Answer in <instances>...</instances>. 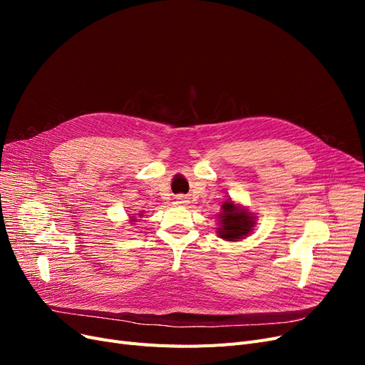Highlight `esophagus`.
I'll return each instance as SVG.
<instances>
[{"instance_id": "obj_1", "label": "esophagus", "mask_w": 365, "mask_h": 365, "mask_svg": "<svg viewBox=\"0 0 365 365\" xmlns=\"http://www.w3.org/2000/svg\"><path fill=\"white\" fill-rule=\"evenodd\" d=\"M176 202H178V204H187V202H189V200H187L185 195H178V196H176Z\"/></svg>"}]
</instances>
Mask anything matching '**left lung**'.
Segmentation results:
<instances>
[{
  "mask_svg": "<svg viewBox=\"0 0 365 365\" xmlns=\"http://www.w3.org/2000/svg\"><path fill=\"white\" fill-rule=\"evenodd\" d=\"M219 217V228L217 235L220 239H225L230 242H236L240 239H245L251 231L254 224H256V216H252L248 210L244 207L236 205L233 201H225L220 207Z\"/></svg>",
  "mask_w": 365,
  "mask_h": 365,
  "instance_id": "1",
  "label": "left lung"
}]
</instances>
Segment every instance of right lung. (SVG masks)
I'll return each mask as SVG.
<instances>
[{"instance_id": "add662e5", "label": "right lung", "mask_w": 365, "mask_h": 365, "mask_svg": "<svg viewBox=\"0 0 365 365\" xmlns=\"http://www.w3.org/2000/svg\"><path fill=\"white\" fill-rule=\"evenodd\" d=\"M140 216H141V215H140ZM130 220H135V219H134V217H130Z\"/></svg>"}]
</instances>
